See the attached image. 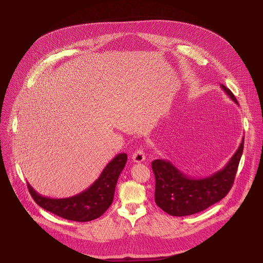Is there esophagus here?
Here are the masks:
<instances>
[{"mask_svg": "<svg viewBox=\"0 0 263 263\" xmlns=\"http://www.w3.org/2000/svg\"><path fill=\"white\" fill-rule=\"evenodd\" d=\"M132 159H133V161L136 162V163H140V162L144 161V159H145V154H144V152H143V149H142V148L136 149V151H135V152L133 153V155H132Z\"/></svg>", "mask_w": 263, "mask_h": 263, "instance_id": "34e87169", "label": "esophagus"}]
</instances>
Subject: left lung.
I'll list each match as a JSON object with an SVG mask.
<instances>
[{"label": "left lung", "instance_id": "8db88e82", "mask_svg": "<svg viewBox=\"0 0 263 263\" xmlns=\"http://www.w3.org/2000/svg\"><path fill=\"white\" fill-rule=\"evenodd\" d=\"M222 90L237 103L236 98L223 84ZM243 141L232 158L221 170L205 178H191L171 161L156 159L152 162L155 175V202L173 216H185L201 212L227 196L233 185L243 151Z\"/></svg>", "mask_w": 263, "mask_h": 263}]
</instances>
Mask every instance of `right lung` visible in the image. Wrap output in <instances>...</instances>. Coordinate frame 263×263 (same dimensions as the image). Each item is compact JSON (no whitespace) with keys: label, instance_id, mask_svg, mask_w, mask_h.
Returning a JSON list of instances; mask_svg holds the SVG:
<instances>
[{"label":"right lung","instance_id":"right-lung-1","mask_svg":"<svg viewBox=\"0 0 263 263\" xmlns=\"http://www.w3.org/2000/svg\"><path fill=\"white\" fill-rule=\"evenodd\" d=\"M126 153L118 154L101 173L100 177L79 195L65 199H52L36 193L28 183L33 200L42 208L65 219L90 221L100 217L111 205L118 179L127 163Z\"/></svg>","mask_w":263,"mask_h":263}]
</instances>
